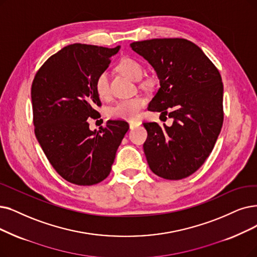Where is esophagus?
Wrapping results in <instances>:
<instances>
[{
  "label": "esophagus",
  "instance_id": "34e87169",
  "mask_svg": "<svg viewBox=\"0 0 257 257\" xmlns=\"http://www.w3.org/2000/svg\"><path fill=\"white\" fill-rule=\"evenodd\" d=\"M128 124H130V128L133 130V128L139 126L140 125V122L139 121H130Z\"/></svg>",
  "mask_w": 257,
  "mask_h": 257
}]
</instances>
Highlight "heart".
<instances>
[{"instance_id": "1", "label": "heart", "mask_w": 257, "mask_h": 257, "mask_svg": "<svg viewBox=\"0 0 257 257\" xmlns=\"http://www.w3.org/2000/svg\"><path fill=\"white\" fill-rule=\"evenodd\" d=\"M120 73L131 80L137 81L143 75L142 65L136 59L130 57L122 58L117 65ZM96 90L100 98H107L109 96V82L106 73H102L96 80ZM146 105V100L141 97H134L121 100L112 106L109 110L111 117L122 120H135L137 119L142 108Z\"/></svg>"}]
</instances>
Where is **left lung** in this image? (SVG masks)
I'll list each match as a JSON object with an SVG mask.
<instances>
[{"label": "left lung", "mask_w": 257, "mask_h": 257, "mask_svg": "<svg viewBox=\"0 0 257 257\" xmlns=\"http://www.w3.org/2000/svg\"><path fill=\"white\" fill-rule=\"evenodd\" d=\"M156 71L160 87L149 110L169 115L173 124L145 122L149 167L169 180L196 172L211 154L223 122V85L218 69L186 39H152L131 44Z\"/></svg>", "instance_id": "obj_1"}]
</instances>
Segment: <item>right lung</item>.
<instances>
[{"instance_id": "obj_1", "label": "right lung", "mask_w": 257, "mask_h": 257, "mask_svg": "<svg viewBox=\"0 0 257 257\" xmlns=\"http://www.w3.org/2000/svg\"><path fill=\"white\" fill-rule=\"evenodd\" d=\"M120 46L106 48L71 44L42 65L32 85L35 134L59 175L78 186H93L110 173L128 123L108 120L91 131L101 102L96 80L104 73Z\"/></svg>"}]
</instances>
